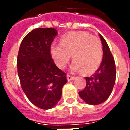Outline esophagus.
Returning <instances> with one entry per match:
<instances>
[{
    "label": "esophagus",
    "instance_id": "34e87169",
    "mask_svg": "<svg viewBox=\"0 0 130 130\" xmlns=\"http://www.w3.org/2000/svg\"><path fill=\"white\" fill-rule=\"evenodd\" d=\"M67 80H68V81H71V80H73V79H74V78H75V77H74V76H73V75H69V74H67Z\"/></svg>",
    "mask_w": 130,
    "mask_h": 130
}]
</instances>
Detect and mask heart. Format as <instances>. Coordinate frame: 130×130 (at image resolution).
I'll list each match as a JSON object with an SVG mask.
<instances>
[{
    "label": "heart",
    "instance_id": "1",
    "mask_svg": "<svg viewBox=\"0 0 130 130\" xmlns=\"http://www.w3.org/2000/svg\"><path fill=\"white\" fill-rule=\"evenodd\" d=\"M51 53L55 64L63 69L70 60L74 61L71 70L93 73L98 69L103 58V47L99 38L86 32H71L62 36L60 44L51 45Z\"/></svg>",
    "mask_w": 130,
    "mask_h": 130
}]
</instances>
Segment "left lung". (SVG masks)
Listing matches in <instances>:
<instances>
[{"label": "left lung", "mask_w": 130, "mask_h": 130, "mask_svg": "<svg viewBox=\"0 0 130 130\" xmlns=\"http://www.w3.org/2000/svg\"><path fill=\"white\" fill-rule=\"evenodd\" d=\"M103 57L99 69L90 77H86L85 88L79 92L82 99L89 105H99L105 102L113 91L116 78L114 58L105 38L101 35Z\"/></svg>", "instance_id": "obj_1"}]
</instances>
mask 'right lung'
<instances>
[{
  "instance_id": "add662e5",
  "label": "right lung",
  "mask_w": 130,
  "mask_h": 130,
  "mask_svg": "<svg viewBox=\"0 0 130 130\" xmlns=\"http://www.w3.org/2000/svg\"><path fill=\"white\" fill-rule=\"evenodd\" d=\"M57 34L55 28L33 29L23 38L17 55L21 88L31 103L45 110L57 105L67 82L66 73L51 57V44Z\"/></svg>"
}]
</instances>
